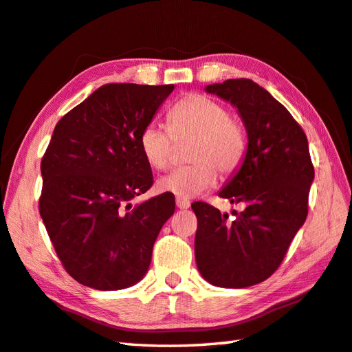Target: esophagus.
Listing matches in <instances>:
<instances>
[{
  "mask_svg": "<svg viewBox=\"0 0 352 352\" xmlns=\"http://www.w3.org/2000/svg\"><path fill=\"white\" fill-rule=\"evenodd\" d=\"M175 203H177V207L180 208V210H186V208L190 207V201L184 199V198H177Z\"/></svg>",
  "mask_w": 352,
  "mask_h": 352,
  "instance_id": "obj_1",
  "label": "esophagus"
}]
</instances>
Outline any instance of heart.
<instances>
[{"label": "heart", "instance_id": "heart-1", "mask_svg": "<svg viewBox=\"0 0 352 352\" xmlns=\"http://www.w3.org/2000/svg\"><path fill=\"white\" fill-rule=\"evenodd\" d=\"M168 131L154 124L139 134V149L155 170H164L174 159V142L190 140L188 166L175 169L159 180L162 192L177 198H193L210 189L218 178L241 168L246 154V131L222 102L203 94L183 96L168 113Z\"/></svg>", "mask_w": 352, "mask_h": 352}]
</instances>
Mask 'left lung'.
<instances>
[{"instance_id":"1","label":"left lung","mask_w":352,"mask_h":352,"mask_svg":"<svg viewBox=\"0 0 352 352\" xmlns=\"http://www.w3.org/2000/svg\"><path fill=\"white\" fill-rule=\"evenodd\" d=\"M206 91L237 107L248 148L241 169L219 192L243 206L233 212L236 219L210 204H192L197 266L214 286L242 289L265 281L281 265L307 218L315 168L301 125L266 89L250 78H231Z\"/></svg>"}]
</instances>
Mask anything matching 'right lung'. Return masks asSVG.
<instances>
[{
	"instance_id": "obj_1",
	"label": "right lung",
	"mask_w": 352,
	"mask_h": 352,
	"mask_svg": "<svg viewBox=\"0 0 352 352\" xmlns=\"http://www.w3.org/2000/svg\"><path fill=\"white\" fill-rule=\"evenodd\" d=\"M172 91L174 85H104L52 133L41 162L39 212L66 272L83 286L136 284L175 212L170 193L131 204L154 183L139 134Z\"/></svg>"
}]
</instances>
